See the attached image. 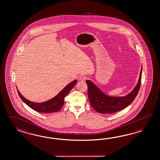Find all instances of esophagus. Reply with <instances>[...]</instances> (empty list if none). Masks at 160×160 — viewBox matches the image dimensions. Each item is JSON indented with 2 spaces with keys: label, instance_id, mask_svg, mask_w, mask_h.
Instances as JSON below:
<instances>
[{
  "label": "esophagus",
  "instance_id": "obj_1",
  "mask_svg": "<svg viewBox=\"0 0 160 160\" xmlns=\"http://www.w3.org/2000/svg\"><path fill=\"white\" fill-rule=\"evenodd\" d=\"M86 79H87V77H86L85 75H81V76L80 77V78H79V79H80L81 81H85V80H86Z\"/></svg>",
  "mask_w": 160,
  "mask_h": 160
}]
</instances>
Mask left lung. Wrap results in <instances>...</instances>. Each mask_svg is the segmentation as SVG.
I'll list each match as a JSON object with an SVG mask.
<instances>
[{
	"mask_svg": "<svg viewBox=\"0 0 160 160\" xmlns=\"http://www.w3.org/2000/svg\"><path fill=\"white\" fill-rule=\"evenodd\" d=\"M142 67L137 85L130 93L123 97H111L102 93L92 81L86 80L88 94L90 105L100 114H112L122 110L134 100L141 85Z\"/></svg>",
	"mask_w": 160,
	"mask_h": 160,
	"instance_id": "8db88e82",
	"label": "left lung"
}]
</instances>
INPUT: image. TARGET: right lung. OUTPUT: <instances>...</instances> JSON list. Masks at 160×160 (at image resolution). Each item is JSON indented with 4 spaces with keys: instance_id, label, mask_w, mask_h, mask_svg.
I'll return each mask as SVG.
<instances>
[{
    "instance_id": "right-lung-1",
    "label": "right lung",
    "mask_w": 160,
    "mask_h": 160,
    "mask_svg": "<svg viewBox=\"0 0 160 160\" xmlns=\"http://www.w3.org/2000/svg\"><path fill=\"white\" fill-rule=\"evenodd\" d=\"M77 80L75 79L74 81L70 82L53 98L43 102H30L24 98L18 90H17V92L21 100L33 110L42 113H52L58 112L61 110L62 107L64 104V98L68 94L70 90L73 88L74 85L77 83Z\"/></svg>"
}]
</instances>
